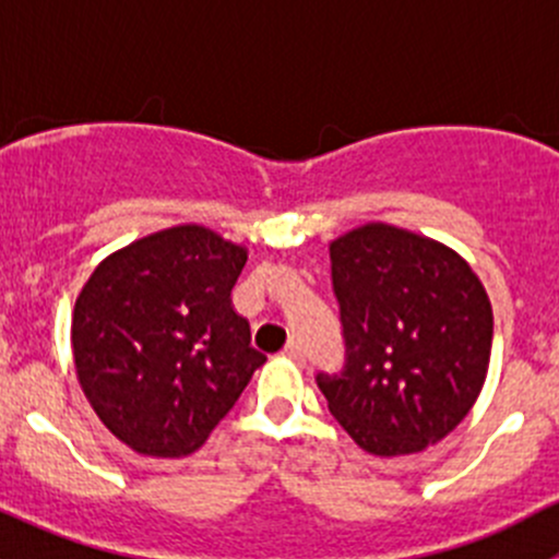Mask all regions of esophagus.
I'll return each mask as SVG.
<instances>
[{
	"mask_svg": "<svg viewBox=\"0 0 559 559\" xmlns=\"http://www.w3.org/2000/svg\"><path fill=\"white\" fill-rule=\"evenodd\" d=\"M284 354L289 359H295V362H306V348H302L300 341H289V343H286Z\"/></svg>",
	"mask_w": 559,
	"mask_h": 559,
	"instance_id": "1",
	"label": "esophagus"
}]
</instances>
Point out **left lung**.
Returning <instances> with one entry per match:
<instances>
[{
    "label": "left lung",
    "instance_id": "1",
    "mask_svg": "<svg viewBox=\"0 0 559 559\" xmlns=\"http://www.w3.org/2000/svg\"><path fill=\"white\" fill-rule=\"evenodd\" d=\"M346 368L319 373L330 414L359 449L414 454L476 403L492 354V302L454 248L384 222L330 243Z\"/></svg>",
    "mask_w": 559,
    "mask_h": 559
}]
</instances>
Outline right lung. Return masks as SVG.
<instances>
[{"mask_svg":"<svg viewBox=\"0 0 559 559\" xmlns=\"http://www.w3.org/2000/svg\"><path fill=\"white\" fill-rule=\"evenodd\" d=\"M248 251L200 224L118 248L72 311V359L99 421L145 456L200 449L264 354L233 308Z\"/></svg>","mask_w":559,"mask_h":559,"instance_id":"1","label":"right lung"}]
</instances>
